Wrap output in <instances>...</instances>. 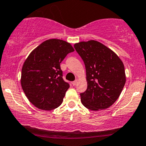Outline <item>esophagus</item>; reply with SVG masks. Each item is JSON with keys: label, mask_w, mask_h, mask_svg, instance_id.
Here are the masks:
<instances>
[{"label": "esophagus", "mask_w": 146, "mask_h": 146, "mask_svg": "<svg viewBox=\"0 0 146 146\" xmlns=\"http://www.w3.org/2000/svg\"><path fill=\"white\" fill-rule=\"evenodd\" d=\"M77 83H78V81H77V80H75L74 82H72V84H73V86H76V85L77 84Z\"/></svg>", "instance_id": "esophagus-1"}]
</instances>
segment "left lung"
<instances>
[{"mask_svg": "<svg viewBox=\"0 0 146 146\" xmlns=\"http://www.w3.org/2000/svg\"><path fill=\"white\" fill-rule=\"evenodd\" d=\"M74 48L86 70L88 88L80 94L82 103L92 110L106 109L115 102L124 88V64L113 51L95 40L79 42Z\"/></svg>", "mask_w": 146, "mask_h": 146, "instance_id": "1", "label": "left lung"}]
</instances>
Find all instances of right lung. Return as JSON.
<instances>
[{
	"label": "right lung",
	"mask_w": 146,
	"mask_h": 146,
	"mask_svg": "<svg viewBox=\"0 0 146 146\" xmlns=\"http://www.w3.org/2000/svg\"><path fill=\"white\" fill-rule=\"evenodd\" d=\"M73 51L67 42L48 40L35 48L24 62L22 89L29 102L38 108L51 110L62 104L69 84L62 79L60 64Z\"/></svg>",
	"instance_id": "right-lung-1"
}]
</instances>
